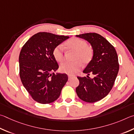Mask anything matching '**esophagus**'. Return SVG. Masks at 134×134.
I'll return each instance as SVG.
<instances>
[{
  "mask_svg": "<svg viewBox=\"0 0 134 134\" xmlns=\"http://www.w3.org/2000/svg\"><path fill=\"white\" fill-rule=\"evenodd\" d=\"M73 77H74V76L70 75H68V79H69V80H70V79L73 78Z\"/></svg>",
  "mask_w": 134,
  "mask_h": 134,
  "instance_id": "obj_1",
  "label": "esophagus"
}]
</instances>
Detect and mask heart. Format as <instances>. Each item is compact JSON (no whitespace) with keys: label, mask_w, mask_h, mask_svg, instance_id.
Returning <instances> with one entry per match:
<instances>
[{"label":"heart","mask_w":134,"mask_h":134,"mask_svg":"<svg viewBox=\"0 0 134 134\" xmlns=\"http://www.w3.org/2000/svg\"><path fill=\"white\" fill-rule=\"evenodd\" d=\"M68 49L75 52L74 62H64L60 66V70L63 73L73 75L81 69L82 64L90 63L93 57V49L88 45L87 42L78 37H72L65 42ZM52 54L55 59L62 62L64 59V49L62 44H58L54 48Z\"/></svg>","instance_id":"obj_1"}]
</instances>
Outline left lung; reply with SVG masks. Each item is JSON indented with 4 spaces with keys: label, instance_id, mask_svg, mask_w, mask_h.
Listing matches in <instances>:
<instances>
[{
    "label": "left lung",
    "instance_id": "1",
    "mask_svg": "<svg viewBox=\"0 0 134 134\" xmlns=\"http://www.w3.org/2000/svg\"><path fill=\"white\" fill-rule=\"evenodd\" d=\"M77 37L87 41L93 49V57L83 72L94 77H79L76 88L78 97L83 101L93 103L101 100L113 87L119 71L118 58L114 47L107 40L96 33H87Z\"/></svg>",
    "mask_w": 134,
    "mask_h": 134
}]
</instances>
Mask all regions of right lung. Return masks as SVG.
I'll return each instance as SVG.
<instances>
[{"label":"right lung","mask_w":134,"mask_h":134,"mask_svg":"<svg viewBox=\"0 0 134 134\" xmlns=\"http://www.w3.org/2000/svg\"><path fill=\"white\" fill-rule=\"evenodd\" d=\"M69 37L39 32L21 49L19 58L21 81L33 99L40 104H50L57 99L68 80L66 74L51 72L59 68L52 54L54 48Z\"/></svg>","instance_id":"1"}]
</instances>
